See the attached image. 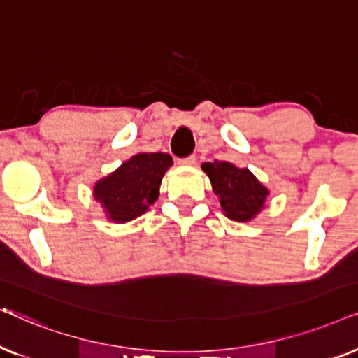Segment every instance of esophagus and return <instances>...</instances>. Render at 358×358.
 Instances as JSON below:
<instances>
[{"instance_id": "esophagus-1", "label": "esophagus", "mask_w": 358, "mask_h": 358, "mask_svg": "<svg viewBox=\"0 0 358 358\" xmlns=\"http://www.w3.org/2000/svg\"><path fill=\"white\" fill-rule=\"evenodd\" d=\"M178 163L180 166H192V164H195V156L190 155V156H185V158H179Z\"/></svg>"}]
</instances>
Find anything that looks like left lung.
<instances>
[{
  "mask_svg": "<svg viewBox=\"0 0 358 358\" xmlns=\"http://www.w3.org/2000/svg\"><path fill=\"white\" fill-rule=\"evenodd\" d=\"M212 180L213 192L220 197L224 215L234 222H249L264 207L268 190L249 173L227 161L215 159L202 164Z\"/></svg>",
  "mask_w": 358,
  "mask_h": 358,
  "instance_id": "8db88e82",
  "label": "left lung"
}]
</instances>
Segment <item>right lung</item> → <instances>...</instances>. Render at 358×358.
Segmentation results:
<instances>
[{"mask_svg":"<svg viewBox=\"0 0 358 358\" xmlns=\"http://www.w3.org/2000/svg\"><path fill=\"white\" fill-rule=\"evenodd\" d=\"M171 164L173 158L166 153L135 155L96 184L94 199L102 203L110 220L130 222L156 202L161 179Z\"/></svg>","mask_w":358,"mask_h":358,"instance_id":"add662e5","label":"right lung"}]
</instances>
